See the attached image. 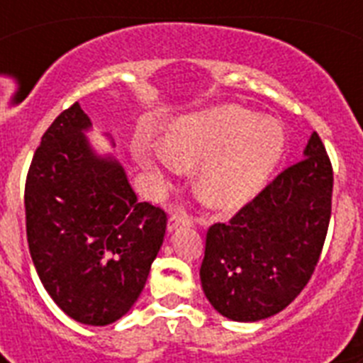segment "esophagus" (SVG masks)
Returning <instances> with one entry per match:
<instances>
[{"label":"esophagus","mask_w":363,"mask_h":363,"mask_svg":"<svg viewBox=\"0 0 363 363\" xmlns=\"http://www.w3.org/2000/svg\"><path fill=\"white\" fill-rule=\"evenodd\" d=\"M191 223H192V218L189 216L185 211H176L174 214H171V216H169V223H167V225H169V230L172 233V230L178 229V227L191 225Z\"/></svg>","instance_id":"obj_1"}]
</instances>
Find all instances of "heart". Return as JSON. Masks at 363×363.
<instances>
[{
	"mask_svg": "<svg viewBox=\"0 0 363 363\" xmlns=\"http://www.w3.org/2000/svg\"><path fill=\"white\" fill-rule=\"evenodd\" d=\"M285 136L272 118L256 116L238 105H218L179 118L165 136L163 150L136 147L145 167L152 154L176 169L200 166L196 189L214 209H238L264 189L284 156Z\"/></svg>",
	"mask_w": 363,
	"mask_h": 363,
	"instance_id": "1",
	"label": "heart"
}]
</instances>
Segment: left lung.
Wrapping results in <instances>:
<instances>
[{
	"label": "left lung",
	"mask_w": 363,
	"mask_h": 363,
	"mask_svg": "<svg viewBox=\"0 0 363 363\" xmlns=\"http://www.w3.org/2000/svg\"><path fill=\"white\" fill-rule=\"evenodd\" d=\"M333 167L316 133L303 160L207 230L200 280L211 306L234 322L280 313L313 277L331 220Z\"/></svg>",
	"instance_id": "1"
}]
</instances>
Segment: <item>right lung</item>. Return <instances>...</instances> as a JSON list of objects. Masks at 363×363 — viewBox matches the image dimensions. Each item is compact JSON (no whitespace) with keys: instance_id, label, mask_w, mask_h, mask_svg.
<instances>
[{"instance_id":"right-lung-1","label":"right lung","mask_w":363,"mask_h":363,"mask_svg":"<svg viewBox=\"0 0 363 363\" xmlns=\"http://www.w3.org/2000/svg\"><path fill=\"white\" fill-rule=\"evenodd\" d=\"M74 104L52 121L25 184L27 240L45 291L72 320L108 325L142 294L167 227L160 207L138 201L123 167L99 156Z\"/></svg>"}]
</instances>
